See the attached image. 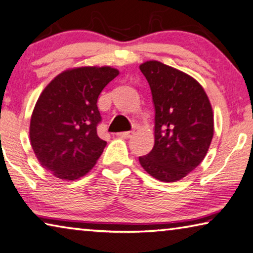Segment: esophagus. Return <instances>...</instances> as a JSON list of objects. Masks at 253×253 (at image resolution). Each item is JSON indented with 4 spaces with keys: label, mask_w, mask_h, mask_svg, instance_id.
Listing matches in <instances>:
<instances>
[{
    "label": "esophagus",
    "mask_w": 253,
    "mask_h": 253,
    "mask_svg": "<svg viewBox=\"0 0 253 253\" xmlns=\"http://www.w3.org/2000/svg\"><path fill=\"white\" fill-rule=\"evenodd\" d=\"M119 136H121L123 139H130L132 136L134 135V132L133 131H126V132H120L118 133Z\"/></svg>",
    "instance_id": "esophagus-1"
}]
</instances>
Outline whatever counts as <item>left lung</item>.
<instances>
[{
  "mask_svg": "<svg viewBox=\"0 0 253 253\" xmlns=\"http://www.w3.org/2000/svg\"><path fill=\"white\" fill-rule=\"evenodd\" d=\"M154 99L155 146L141 167L164 183L183 179L204 160L214 134L208 94L195 78L158 60L139 66Z\"/></svg>",
  "mask_w": 253,
  "mask_h": 253,
  "instance_id": "left-lung-1",
  "label": "left lung"
}]
</instances>
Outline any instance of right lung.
I'll return each instance as SVG.
<instances>
[{"instance_id": "1", "label": "right lung", "mask_w": 253, "mask_h": 253, "mask_svg": "<svg viewBox=\"0 0 253 253\" xmlns=\"http://www.w3.org/2000/svg\"><path fill=\"white\" fill-rule=\"evenodd\" d=\"M120 74L110 66L66 69L45 86L30 120V143L44 169L63 180L92 170L106 146L98 138L97 98Z\"/></svg>"}]
</instances>
